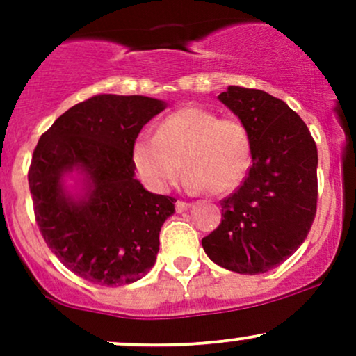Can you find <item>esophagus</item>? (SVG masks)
Wrapping results in <instances>:
<instances>
[{
	"mask_svg": "<svg viewBox=\"0 0 356 356\" xmlns=\"http://www.w3.org/2000/svg\"><path fill=\"white\" fill-rule=\"evenodd\" d=\"M191 207V204L189 202H184V201H177L175 202V211L177 212H184V211H187Z\"/></svg>",
	"mask_w": 356,
	"mask_h": 356,
	"instance_id": "1",
	"label": "esophagus"
}]
</instances>
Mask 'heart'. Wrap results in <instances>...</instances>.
Wrapping results in <instances>:
<instances>
[{
	"label": "heart",
	"instance_id": "obj_1",
	"mask_svg": "<svg viewBox=\"0 0 356 356\" xmlns=\"http://www.w3.org/2000/svg\"><path fill=\"white\" fill-rule=\"evenodd\" d=\"M184 167V186L192 192L226 194L251 167V137L234 118H220L202 107H184L159 124L157 134H140L132 145V164L154 192L170 187Z\"/></svg>",
	"mask_w": 356,
	"mask_h": 356
}]
</instances>
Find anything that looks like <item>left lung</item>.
Masks as SVG:
<instances>
[{
    "label": "left lung",
    "instance_id": "obj_1",
    "mask_svg": "<svg viewBox=\"0 0 356 356\" xmlns=\"http://www.w3.org/2000/svg\"><path fill=\"white\" fill-rule=\"evenodd\" d=\"M218 99L248 129L252 165L220 202L222 220L202 248L220 268L261 275L308 236L316 214V144L301 117L263 90L227 87Z\"/></svg>",
    "mask_w": 356,
    "mask_h": 356
}]
</instances>
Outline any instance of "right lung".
Returning a JSON list of instances; mask_svg holds the SVG:
<instances>
[{
	"instance_id": "obj_1",
	"label": "right lung",
	"mask_w": 356,
	"mask_h": 356,
	"mask_svg": "<svg viewBox=\"0 0 356 356\" xmlns=\"http://www.w3.org/2000/svg\"><path fill=\"white\" fill-rule=\"evenodd\" d=\"M165 107L144 95H97L40 137L28 172L36 222L53 254L90 283L130 284L155 264L175 199L137 181L132 145Z\"/></svg>"
}]
</instances>
